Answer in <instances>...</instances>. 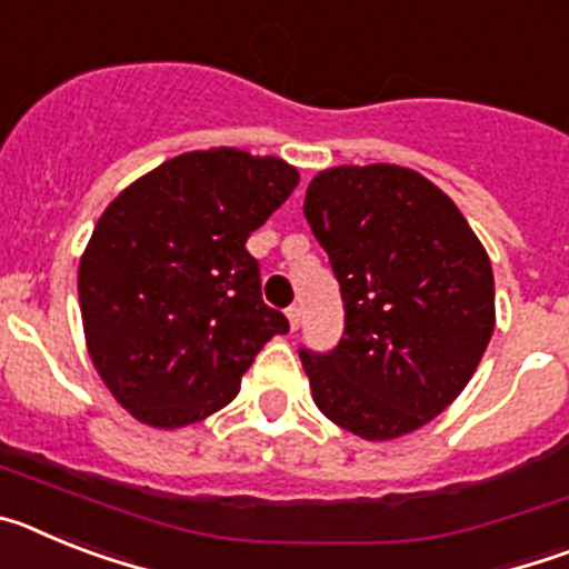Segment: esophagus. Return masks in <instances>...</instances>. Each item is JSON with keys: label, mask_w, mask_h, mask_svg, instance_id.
Here are the masks:
<instances>
[{"label": "esophagus", "mask_w": 569, "mask_h": 569, "mask_svg": "<svg viewBox=\"0 0 569 569\" xmlns=\"http://www.w3.org/2000/svg\"><path fill=\"white\" fill-rule=\"evenodd\" d=\"M288 321H290V330H299L301 325V308H288Z\"/></svg>", "instance_id": "1"}]
</instances>
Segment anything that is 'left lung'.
<instances>
[{
    "instance_id": "8db88e82",
    "label": "left lung",
    "mask_w": 569,
    "mask_h": 569,
    "mask_svg": "<svg viewBox=\"0 0 569 569\" xmlns=\"http://www.w3.org/2000/svg\"><path fill=\"white\" fill-rule=\"evenodd\" d=\"M305 219L345 299L339 345L299 353L316 407L367 441L413 433L453 405L490 345L485 244L445 190L399 164L321 170Z\"/></svg>"
}]
</instances>
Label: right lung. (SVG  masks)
Listing matches in <instances>:
<instances>
[{
    "label": "right lung",
    "mask_w": 569,
    "mask_h": 569,
    "mask_svg": "<svg viewBox=\"0 0 569 569\" xmlns=\"http://www.w3.org/2000/svg\"><path fill=\"white\" fill-rule=\"evenodd\" d=\"M299 184L276 156H173L99 216L79 261L84 341L113 399L148 427L208 419L290 325L261 301L244 241Z\"/></svg>",
    "instance_id": "right-lung-1"
}]
</instances>
